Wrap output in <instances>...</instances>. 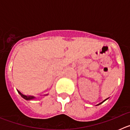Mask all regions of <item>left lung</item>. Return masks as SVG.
<instances>
[{"label": "left lung", "mask_w": 130, "mask_h": 130, "mask_svg": "<svg viewBox=\"0 0 130 130\" xmlns=\"http://www.w3.org/2000/svg\"><path fill=\"white\" fill-rule=\"evenodd\" d=\"M108 99V98H107V99L106 100H104V101H103V102H101V103H100V104H98V105H100V104H102V103H104V102H105V100H107Z\"/></svg>", "instance_id": "8db88e82"}]
</instances>
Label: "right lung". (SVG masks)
<instances>
[{
  "label": "right lung",
  "mask_w": 130,
  "mask_h": 130,
  "mask_svg": "<svg viewBox=\"0 0 130 130\" xmlns=\"http://www.w3.org/2000/svg\"><path fill=\"white\" fill-rule=\"evenodd\" d=\"M18 93H19V94L21 96V97L23 98L24 99L26 100H33V99H35L36 98L35 96H26V95H24L22 93H21L19 90H18Z\"/></svg>",
  "instance_id": "right-lung-1"
}]
</instances>
